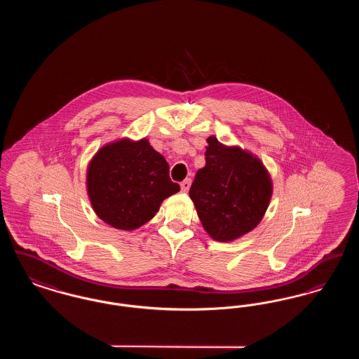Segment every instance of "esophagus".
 Listing matches in <instances>:
<instances>
[{"instance_id":"1","label":"esophagus","mask_w":359,"mask_h":359,"mask_svg":"<svg viewBox=\"0 0 359 359\" xmlns=\"http://www.w3.org/2000/svg\"><path fill=\"white\" fill-rule=\"evenodd\" d=\"M180 187H182V191H183V192H188V189L191 187V179H186V180H183V182L180 183Z\"/></svg>"}]
</instances>
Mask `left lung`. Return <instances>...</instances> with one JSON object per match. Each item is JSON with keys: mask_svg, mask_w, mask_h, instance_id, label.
<instances>
[{"mask_svg": "<svg viewBox=\"0 0 359 359\" xmlns=\"http://www.w3.org/2000/svg\"><path fill=\"white\" fill-rule=\"evenodd\" d=\"M205 165L189 188L198 217L208 236L230 242L261 222L272 198L271 175L255 154L207 138Z\"/></svg>", "mask_w": 359, "mask_h": 359, "instance_id": "8db88e82", "label": "left lung"}]
</instances>
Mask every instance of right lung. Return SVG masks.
<instances>
[{"mask_svg":"<svg viewBox=\"0 0 359 359\" xmlns=\"http://www.w3.org/2000/svg\"><path fill=\"white\" fill-rule=\"evenodd\" d=\"M180 187L170 165L147 138H121L102 147L87 168V194L95 214L120 230L151 221L164 199Z\"/></svg>","mask_w":359,"mask_h":359,"instance_id":"obj_1","label":"right lung"}]
</instances>
